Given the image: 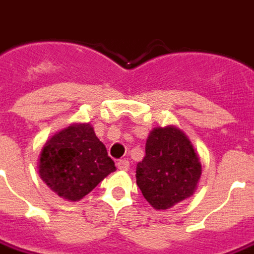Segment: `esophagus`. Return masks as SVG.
Wrapping results in <instances>:
<instances>
[{
	"label": "esophagus",
	"mask_w": 254,
	"mask_h": 254,
	"mask_svg": "<svg viewBox=\"0 0 254 254\" xmlns=\"http://www.w3.org/2000/svg\"><path fill=\"white\" fill-rule=\"evenodd\" d=\"M117 168H119L120 170H127L129 169V161H127V158L120 160V161L117 162Z\"/></svg>",
	"instance_id": "obj_1"
}]
</instances>
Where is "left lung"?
I'll return each instance as SVG.
<instances>
[{"instance_id":"obj_1","label":"left lung","mask_w":254,"mask_h":254,"mask_svg":"<svg viewBox=\"0 0 254 254\" xmlns=\"http://www.w3.org/2000/svg\"><path fill=\"white\" fill-rule=\"evenodd\" d=\"M145 153L144 160L137 164L135 179L153 208L166 210L193 196L202 168L189 137L180 127H154Z\"/></svg>"}]
</instances>
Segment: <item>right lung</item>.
I'll use <instances>...</instances> for the list:
<instances>
[{
  "mask_svg": "<svg viewBox=\"0 0 254 254\" xmlns=\"http://www.w3.org/2000/svg\"><path fill=\"white\" fill-rule=\"evenodd\" d=\"M38 174L67 201H80L116 170L105 145L90 124H70L46 141L38 158Z\"/></svg>",
  "mask_w": 254,
  "mask_h": 254,
  "instance_id": "obj_1",
  "label": "right lung"
}]
</instances>
